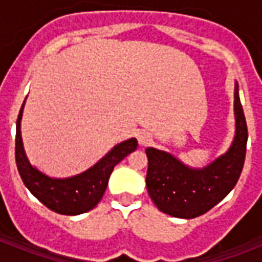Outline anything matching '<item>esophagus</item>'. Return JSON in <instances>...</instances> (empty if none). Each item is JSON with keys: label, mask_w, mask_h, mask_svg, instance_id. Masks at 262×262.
Listing matches in <instances>:
<instances>
[{"label": "esophagus", "mask_w": 262, "mask_h": 262, "mask_svg": "<svg viewBox=\"0 0 262 262\" xmlns=\"http://www.w3.org/2000/svg\"><path fill=\"white\" fill-rule=\"evenodd\" d=\"M137 139H139V144H141V145H147V144L151 143L152 137L148 132L143 130V132H140L139 136H137Z\"/></svg>", "instance_id": "esophagus-1"}]
</instances>
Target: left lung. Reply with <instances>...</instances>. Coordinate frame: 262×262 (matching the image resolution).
Returning a JSON list of instances; mask_svg holds the SVG:
<instances>
[{"label":"left lung","mask_w":262,"mask_h":262,"mask_svg":"<svg viewBox=\"0 0 262 262\" xmlns=\"http://www.w3.org/2000/svg\"><path fill=\"white\" fill-rule=\"evenodd\" d=\"M235 137L231 147L204 168H191L177 158L147 148L148 194L158 209L174 217L193 219L219 204L239 179L246 156L248 125L241 104L238 84L234 91Z\"/></svg>","instance_id":"obj_1"}]
</instances>
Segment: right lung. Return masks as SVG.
I'll use <instances>...</instances> for the list:
<instances>
[{
  "label": "right lung",
  "mask_w": 262,
  "mask_h": 262,
  "mask_svg": "<svg viewBox=\"0 0 262 262\" xmlns=\"http://www.w3.org/2000/svg\"><path fill=\"white\" fill-rule=\"evenodd\" d=\"M24 103L20 108L17 122H16V148H14L18 174L21 177L24 185L43 205H46L49 209L57 213L73 216L91 211L102 200L115 164H118L130 152L136 151L137 140L129 139L115 145L98 163L81 174L71 178H50L39 171L38 168L31 166L24 152L21 132H20Z\"/></svg>",
  "instance_id": "add662e5"
}]
</instances>
